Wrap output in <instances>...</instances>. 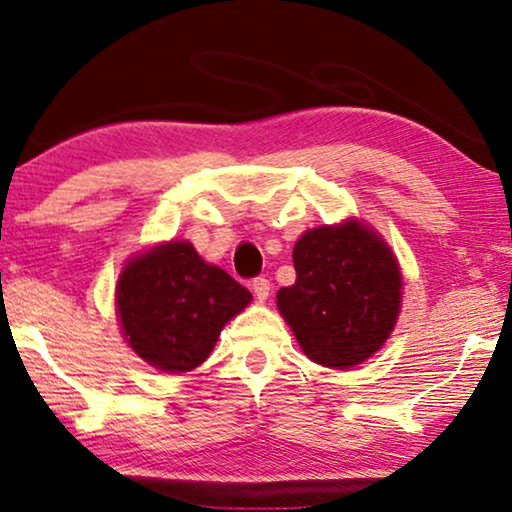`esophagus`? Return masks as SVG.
<instances>
[{
    "label": "esophagus",
    "instance_id": "1",
    "mask_svg": "<svg viewBox=\"0 0 512 512\" xmlns=\"http://www.w3.org/2000/svg\"><path fill=\"white\" fill-rule=\"evenodd\" d=\"M270 289H272L270 279H265V277H256L254 282H251V291H254V296H256L258 300L268 298V296H270Z\"/></svg>",
    "mask_w": 512,
    "mask_h": 512
}]
</instances>
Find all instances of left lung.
<instances>
[{"label": "left lung", "mask_w": 512, "mask_h": 512, "mask_svg": "<svg viewBox=\"0 0 512 512\" xmlns=\"http://www.w3.org/2000/svg\"><path fill=\"white\" fill-rule=\"evenodd\" d=\"M293 268L296 282L277 291V307L314 363L359 366L387 342L403 282L380 235L354 219L307 230Z\"/></svg>", "instance_id": "left-lung-1"}]
</instances>
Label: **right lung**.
Returning <instances> with one entry per match:
<instances>
[{"label": "right lung", "instance_id": "add662e5", "mask_svg": "<svg viewBox=\"0 0 512 512\" xmlns=\"http://www.w3.org/2000/svg\"><path fill=\"white\" fill-rule=\"evenodd\" d=\"M249 300L251 293L240 282L202 261L188 242H167L132 258L116 286L128 345L167 373L198 368L221 328Z\"/></svg>", "mask_w": 512, "mask_h": 512}]
</instances>
